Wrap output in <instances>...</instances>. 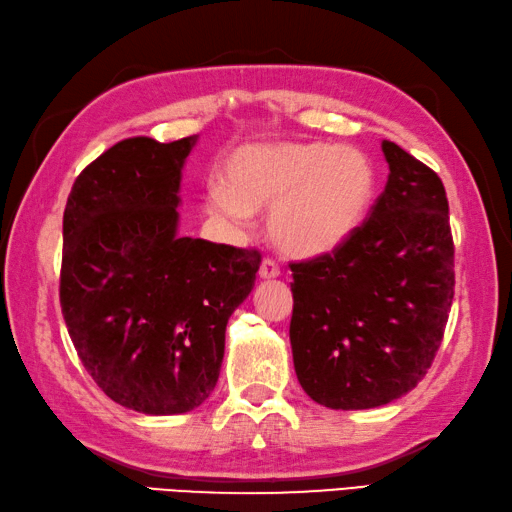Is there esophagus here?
I'll list each match as a JSON object with an SVG mask.
<instances>
[{
	"instance_id": "obj_1",
	"label": "esophagus",
	"mask_w": 512,
	"mask_h": 512,
	"mask_svg": "<svg viewBox=\"0 0 512 512\" xmlns=\"http://www.w3.org/2000/svg\"><path fill=\"white\" fill-rule=\"evenodd\" d=\"M277 277H280V266L273 259H264L259 266V280H277Z\"/></svg>"
}]
</instances>
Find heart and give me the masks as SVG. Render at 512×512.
I'll use <instances>...</instances> for the list:
<instances>
[{
    "mask_svg": "<svg viewBox=\"0 0 512 512\" xmlns=\"http://www.w3.org/2000/svg\"><path fill=\"white\" fill-rule=\"evenodd\" d=\"M378 167L358 147L324 141L239 145L219 170L208 212L246 221L271 206L268 239L291 259L336 253L365 226L378 197Z\"/></svg>",
    "mask_w": 512,
    "mask_h": 512,
    "instance_id": "obj_1",
    "label": "heart"
}]
</instances>
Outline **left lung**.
Masks as SVG:
<instances>
[{
	"mask_svg": "<svg viewBox=\"0 0 512 512\" xmlns=\"http://www.w3.org/2000/svg\"><path fill=\"white\" fill-rule=\"evenodd\" d=\"M385 192L336 253L293 264L297 380L331 410H371L418 385L454 297V246L439 176L383 141Z\"/></svg>",
	"mask_w": 512,
	"mask_h": 512,
	"instance_id": "obj_1",
	"label": "left lung"
}]
</instances>
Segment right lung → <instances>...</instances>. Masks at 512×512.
Wrapping results in <instances>:
<instances>
[{"instance_id": "add662e5", "label": "right lung", "mask_w": 512, "mask_h": 512, "mask_svg": "<svg viewBox=\"0 0 512 512\" xmlns=\"http://www.w3.org/2000/svg\"><path fill=\"white\" fill-rule=\"evenodd\" d=\"M199 136L127 138L82 170L62 219L60 304L82 365L111 401L170 416L217 385L226 324L257 250L179 237L181 172Z\"/></svg>"}]
</instances>
